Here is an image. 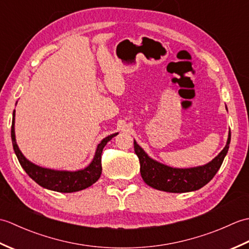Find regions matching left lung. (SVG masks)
Here are the masks:
<instances>
[{
	"label": "left lung",
	"instance_id": "obj_1",
	"mask_svg": "<svg viewBox=\"0 0 249 249\" xmlns=\"http://www.w3.org/2000/svg\"><path fill=\"white\" fill-rule=\"evenodd\" d=\"M230 140L229 131L226 146L212 161L204 166L187 169L172 168L152 160L136 141L134 149L140 161L141 177L149 186L167 193H188L203 187L214 178L227 155Z\"/></svg>",
	"mask_w": 249,
	"mask_h": 249
}]
</instances>
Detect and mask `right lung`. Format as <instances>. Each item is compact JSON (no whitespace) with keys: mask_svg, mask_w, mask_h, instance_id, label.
Wrapping results in <instances>:
<instances>
[{"mask_svg":"<svg viewBox=\"0 0 249 249\" xmlns=\"http://www.w3.org/2000/svg\"><path fill=\"white\" fill-rule=\"evenodd\" d=\"M118 135V133L106 137L105 139L97 145L96 152L92 162L89 165L78 171H59L52 170V169H47L34 165L33 162L26 160L22 153L19 150L16 142L15 136V111L13 113V123H12V141L14 151L16 153L18 160L21 167L24 169V171L28 173V176L34 179V181L40 185L41 187L53 190V192L59 193H73L79 192V190L86 189L91 186L102 174V153L105 145L107 142L110 141Z\"/></svg>","mask_w":249,"mask_h":249,"instance_id":"add662e5","label":"right lung"}]
</instances>
